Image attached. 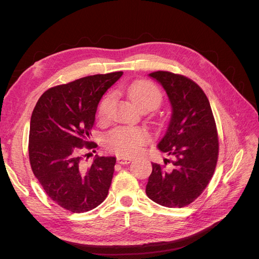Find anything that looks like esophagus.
I'll list each match as a JSON object with an SVG mask.
<instances>
[{"label":"esophagus","mask_w":259,"mask_h":259,"mask_svg":"<svg viewBox=\"0 0 259 259\" xmlns=\"http://www.w3.org/2000/svg\"><path fill=\"white\" fill-rule=\"evenodd\" d=\"M116 161L119 164H128V163H131L132 159L131 158H125V156H117Z\"/></svg>","instance_id":"esophagus-1"}]
</instances>
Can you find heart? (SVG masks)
I'll return each mask as SVG.
<instances>
[{
	"mask_svg": "<svg viewBox=\"0 0 259 259\" xmlns=\"http://www.w3.org/2000/svg\"><path fill=\"white\" fill-rule=\"evenodd\" d=\"M128 98L139 108L158 107L162 101V94L158 86L150 81L140 80L127 85ZM113 99L112 94H108L101 100L98 108L100 117H105ZM150 135L143 127H116L109 133L105 145L109 151L123 156H133L140 153L144 146L149 142Z\"/></svg>",
	"mask_w": 259,
	"mask_h": 259,
	"instance_id": "1",
	"label": "heart"
}]
</instances>
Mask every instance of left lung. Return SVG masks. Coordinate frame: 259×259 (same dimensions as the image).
Segmentation results:
<instances>
[{
	"instance_id": "left-lung-1",
	"label": "left lung",
	"mask_w": 259,
	"mask_h": 259,
	"mask_svg": "<svg viewBox=\"0 0 259 259\" xmlns=\"http://www.w3.org/2000/svg\"><path fill=\"white\" fill-rule=\"evenodd\" d=\"M165 90L171 116L158 148L173 160L152 163L146 193L166 207H184L199 198L209 184L218 159V134L209 101L200 86L182 74H149Z\"/></svg>"
}]
</instances>
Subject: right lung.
<instances>
[{"label": "right lung", "mask_w": 259, "mask_h": 259, "mask_svg": "<svg viewBox=\"0 0 259 259\" xmlns=\"http://www.w3.org/2000/svg\"><path fill=\"white\" fill-rule=\"evenodd\" d=\"M122 74H95L54 86L43 93L31 115V168L46 194L72 213L95 208L108 195L115 158L96 155L86 165L83 151H95L97 144L90 142V135L97 106Z\"/></svg>", "instance_id": "obj_1"}]
</instances>
